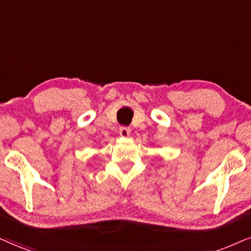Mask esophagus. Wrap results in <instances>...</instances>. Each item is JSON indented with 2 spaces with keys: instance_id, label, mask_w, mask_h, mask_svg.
I'll list each match as a JSON object with an SVG mask.
<instances>
[{
  "instance_id": "esophagus-1",
  "label": "esophagus",
  "mask_w": 251,
  "mask_h": 251,
  "mask_svg": "<svg viewBox=\"0 0 251 251\" xmlns=\"http://www.w3.org/2000/svg\"><path fill=\"white\" fill-rule=\"evenodd\" d=\"M130 128H126V126H121L120 128V136L123 138H128L130 136Z\"/></svg>"
}]
</instances>
